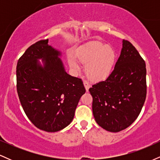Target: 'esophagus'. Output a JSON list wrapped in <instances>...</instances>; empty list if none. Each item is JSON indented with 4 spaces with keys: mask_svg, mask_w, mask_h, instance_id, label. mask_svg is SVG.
I'll use <instances>...</instances> for the list:
<instances>
[{
    "mask_svg": "<svg viewBox=\"0 0 160 160\" xmlns=\"http://www.w3.org/2000/svg\"><path fill=\"white\" fill-rule=\"evenodd\" d=\"M83 85L85 86V89L86 91H88V89H89V87H90V85H89V83L87 81H83Z\"/></svg>",
    "mask_w": 160,
    "mask_h": 160,
    "instance_id": "34e87169",
    "label": "esophagus"
}]
</instances>
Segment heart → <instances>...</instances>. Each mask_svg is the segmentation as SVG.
I'll return each instance as SVG.
<instances>
[{
  "label": "heart",
  "mask_w": 160,
  "mask_h": 160,
  "mask_svg": "<svg viewBox=\"0 0 160 160\" xmlns=\"http://www.w3.org/2000/svg\"><path fill=\"white\" fill-rule=\"evenodd\" d=\"M76 58L68 56V63L72 68L78 70L79 63L85 66L86 77L92 81L107 78L114 68L117 53L110 45L101 42H92L77 51Z\"/></svg>",
  "instance_id": "heart-1"
}]
</instances>
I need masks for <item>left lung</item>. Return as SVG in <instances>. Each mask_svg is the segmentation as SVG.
<instances>
[{
    "label": "left lung",
    "instance_id": "1",
    "mask_svg": "<svg viewBox=\"0 0 160 160\" xmlns=\"http://www.w3.org/2000/svg\"><path fill=\"white\" fill-rule=\"evenodd\" d=\"M146 65L135 47L122 40L114 69L89 89L96 122L111 132L128 128L140 114L147 95Z\"/></svg>",
    "mask_w": 160,
    "mask_h": 160
}]
</instances>
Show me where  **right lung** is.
I'll return each mask as SVG.
<instances>
[{"mask_svg": "<svg viewBox=\"0 0 160 160\" xmlns=\"http://www.w3.org/2000/svg\"><path fill=\"white\" fill-rule=\"evenodd\" d=\"M60 52L48 39L26 49L16 66V89L24 111L37 128L55 132L68 126L86 89L82 80L65 72ZM42 58L44 67L38 59Z\"/></svg>", "mask_w": 160, "mask_h": 160, "instance_id": "add662e5", "label": "right lung"}]
</instances>
